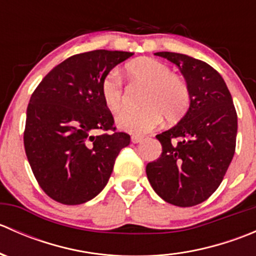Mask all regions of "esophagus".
Instances as JSON below:
<instances>
[{
    "instance_id": "obj_1",
    "label": "esophagus",
    "mask_w": 256,
    "mask_h": 256,
    "mask_svg": "<svg viewBox=\"0 0 256 256\" xmlns=\"http://www.w3.org/2000/svg\"><path fill=\"white\" fill-rule=\"evenodd\" d=\"M142 140H144V138H141V136H136V135L131 136V142L132 144H138V142H141Z\"/></svg>"
}]
</instances>
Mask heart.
<instances>
[{
    "instance_id": "obj_1",
    "label": "heart",
    "mask_w": 256,
    "mask_h": 256,
    "mask_svg": "<svg viewBox=\"0 0 256 256\" xmlns=\"http://www.w3.org/2000/svg\"><path fill=\"white\" fill-rule=\"evenodd\" d=\"M128 78L147 85L144 105L140 110H122L115 118L120 130L144 135L160 125L164 115L168 120L180 118L190 105V88L180 76L172 74L164 62L142 56L126 64ZM102 96L110 112H116L122 105V85L118 73L112 72L102 82Z\"/></svg>"
}]
</instances>
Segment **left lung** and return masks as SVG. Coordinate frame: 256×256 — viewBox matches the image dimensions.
I'll list each match as a JSON object with an SVG mask.
<instances>
[{
	"label": "left lung",
	"instance_id": "1",
	"mask_svg": "<svg viewBox=\"0 0 256 256\" xmlns=\"http://www.w3.org/2000/svg\"><path fill=\"white\" fill-rule=\"evenodd\" d=\"M156 56L176 64L190 88L186 115L156 136L162 154L146 166L150 184L167 203L192 207L208 200L236 152L238 116L220 74L206 62L172 52Z\"/></svg>",
	"mask_w": 256,
	"mask_h": 256
}]
</instances>
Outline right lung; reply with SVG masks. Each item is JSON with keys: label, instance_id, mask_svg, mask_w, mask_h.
I'll use <instances>...</instances> for the list:
<instances>
[{"label": "right lung", "instance_id": "add662e5", "mask_svg": "<svg viewBox=\"0 0 256 256\" xmlns=\"http://www.w3.org/2000/svg\"><path fill=\"white\" fill-rule=\"evenodd\" d=\"M131 56L105 49L76 54L52 69L30 96L26 154L52 200L74 206L96 197L112 176L118 152L130 144V135L115 131L102 82ZM95 130L113 132L94 136Z\"/></svg>", "mask_w": 256, "mask_h": 256}]
</instances>
